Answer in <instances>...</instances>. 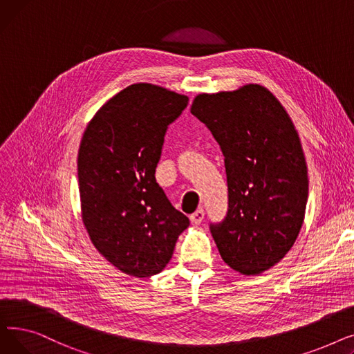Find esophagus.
<instances>
[{"mask_svg": "<svg viewBox=\"0 0 354 354\" xmlns=\"http://www.w3.org/2000/svg\"><path fill=\"white\" fill-rule=\"evenodd\" d=\"M203 216H205V211H203L202 208H199V209H196V211L191 215V221L194 222V224H201Z\"/></svg>", "mask_w": 354, "mask_h": 354, "instance_id": "1", "label": "esophagus"}]
</instances>
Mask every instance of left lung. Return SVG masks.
<instances>
[{
    "label": "left lung",
    "mask_w": 354,
    "mask_h": 354,
    "mask_svg": "<svg viewBox=\"0 0 354 354\" xmlns=\"http://www.w3.org/2000/svg\"><path fill=\"white\" fill-rule=\"evenodd\" d=\"M191 113L224 155L228 211L209 230L232 270L255 275L290 251L308 198L299 133L272 93L258 84L195 97Z\"/></svg>",
    "instance_id": "obj_1"
}]
</instances>
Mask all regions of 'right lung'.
Masks as SVG:
<instances>
[{"mask_svg": "<svg viewBox=\"0 0 354 354\" xmlns=\"http://www.w3.org/2000/svg\"><path fill=\"white\" fill-rule=\"evenodd\" d=\"M188 102L153 84H132L84 130L77 158L84 227L99 252L129 275L160 272L189 225L155 178L166 130Z\"/></svg>", "mask_w": 354, "mask_h": 354, "instance_id": "right-lung-1", "label": "right lung"}]
</instances>
